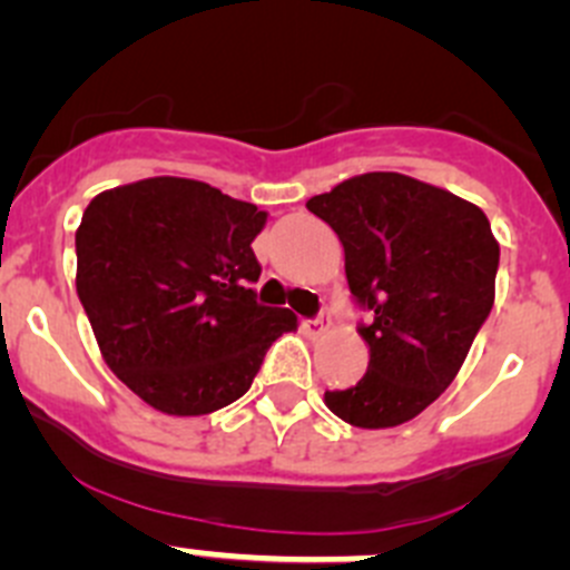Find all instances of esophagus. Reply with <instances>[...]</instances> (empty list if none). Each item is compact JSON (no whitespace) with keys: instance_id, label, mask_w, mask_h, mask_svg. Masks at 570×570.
<instances>
[{"instance_id":"1","label":"esophagus","mask_w":570,"mask_h":570,"mask_svg":"<svg viewBox=\"0 0 570 570\" xmlns=\"http://www.w3.org/2000/svg\"><path fill=\"white\" fill-rule=\"evenodd\" d=\"M330 324H332L330 313H321V315H315V318L304 321V332H307L309 337H318V335H324L326 330H330Z\"/></svg>"}]
</instances>
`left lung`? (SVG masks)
<instances>
[{"label": "left lung", "mask_w": 570, "mask_h": 570, "mask_svg": "<svg viewBox=\"0 0 570 570\" xmlns=\"http://www.w3.org/2000/svg\"><path fill=\"white\" fill-rule=\"evenodd\" d=\"M307 210L341 238L348 291L371 315L357 330L368 371L326 391V407L360 430L404 424L452 385L493 307L499 244L488 216L396 171L343 179Z\"/></svg>", "instance_id": "obj_1"}]
</instances>
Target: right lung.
<instances>
[{"label": "right lung", "instance_id": "add662e5", "mask_svg": "<svg viewBox=\"0 0 570 570\" xmlns=\"http://www.w3.org/2000/svg\"><path fill=\"white\" fill-rule=\"evenodd\" d=\"M268 213L207 183L149 177L94 196L77 227V296L112 374L166 415L244 396L268 346L296 330L257 304L252 240Z\"/></svg>", "mask_w": 570, "mask_h": 570}]
</instances>
